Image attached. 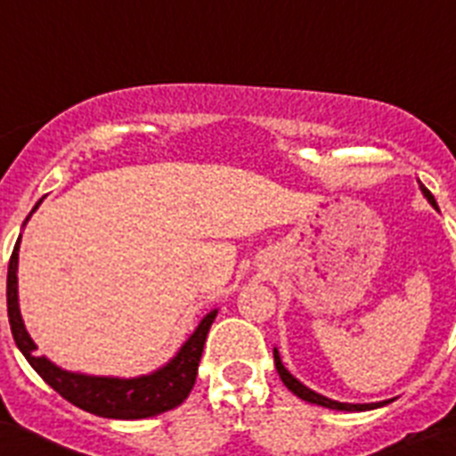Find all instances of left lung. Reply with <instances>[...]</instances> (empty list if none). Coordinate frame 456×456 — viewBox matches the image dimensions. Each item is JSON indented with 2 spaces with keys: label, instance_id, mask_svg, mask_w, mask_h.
Here are the masks:
<instances>
[{
  "label": "left lung",
  "instance_id": "8db88e82",
  "mask_svg": "<svg viewBox=\"0 0 456 456\" xmlns=\"http://www.w3.org/2000/svg\"><path fill=\"white\" fill-rule=\"evenodd\" d=\"M422 193L427 196V200L434 205V208L438 209L436 200H434V196L429 193V189L425 187V184H420ZM273 363H276V370H278V377L283 379V384L288 386L289 390H292L297 397H301V400L310 402V404H320V406H326V409H336V411H368V409H379V406L388 404V400L386 402H377V404H345V402H336V400H329V397H324V395L315 393V390H310L308 386H304L299 381V379H294L292 374L285 370L283 361H281V356H278V349H273Z\"/></svg>",
  "mask_w": 456,
  "mask_h": 456
}]
</instances>
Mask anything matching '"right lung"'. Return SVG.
I'll list each match as a JSON object with an SVG mask.
<instances>
[{
    "mask_svg": "<svg viewBox=\"0 0 456 456\" xmlns=\"http://www.w3.org/2000/svg\"><path fill=\"white\" fill-rule=\"evenodd\" d=\"M38 205L40 200L36 203V208ZM36 208L31 212H36ZM18 251L20 237L15 241L13 253H11L6 276V305L11 333H13L15 345L24 354V358L29 361L31 368L43 377L45 384H50L56 393L61 395L63 400L88 411V413H95V416L118 418V420H139V418L159 416L164 411L175 409V406L187 400L193 384H196L200 354H203L205 338H208L209 326L215 322L216 310L208 313L200 320L196 331L189 336V340L180 347V352L164 368L155 370V372L134 379L91 377V374L68 372V370L56 368L50 358L38 356L36 354V342L31 340V336L24 329L18 304Z\"/></svg>",
    "mask_w": 456,
    "mask_h": 456,
    "instance_id": "add662e5",
    "label": "right lung"
}]
</instances>
